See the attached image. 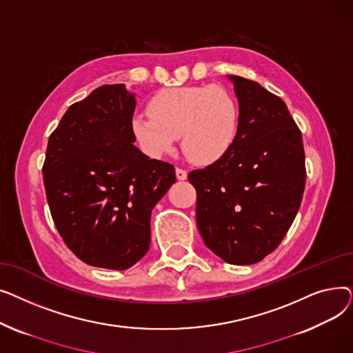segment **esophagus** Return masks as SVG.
<instances>
[{
	"mask_svg": "<svg viewBox=\"0 0 353 353\" xmlns=\"http://www.w3.org/2000/svg\"><path fill=\"white\" fill-rule=\"evenodd\" d=\"M176 177H177V180H186L188 179V172L186 170H183V169H176Z\"/></svg>",
	"mask_w": 353,
	"mask_h": 353,
	"instance_id": "34e87169",
	"label": "esophagus"
}]
</instances>
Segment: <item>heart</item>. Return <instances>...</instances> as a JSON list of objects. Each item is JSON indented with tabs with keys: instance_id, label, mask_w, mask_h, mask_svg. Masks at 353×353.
Masks as SVG:
<instances>
[{
	"instance_id": "heart-1",
	"label": "heart",
	"mask_w": 353,
	"mask_h": 353,
	"mask_svg": "<svg viewBox=\"0 0 353 353\" xmlns=\"http://www.w3.org/2000/svg\"><path fill=\"white\" fill-rule=\"evenodd\" d=\"M147 110L148 114L130 119V132L140 152L153 160L170 154L180 136L192 161L213 164L232 150L239 134L237 99L220 85L164 88L148 100Z\"/></svg>"
}]
</instances>
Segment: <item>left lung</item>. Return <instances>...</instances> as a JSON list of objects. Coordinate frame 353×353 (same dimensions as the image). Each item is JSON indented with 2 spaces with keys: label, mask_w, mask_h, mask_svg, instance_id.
<instances>
[{
  "label": "left lung",
  "mask_w": 353,
  "mask_h": 353,
  "mask_svg": "<svg viewBox=\"0 0 353 353\" xmlns=\"http://www.w3.org/2000/svg\"><path fill=\"white\" fill-rule=\"evenodd\" d=\"M240 107L232 150L189 180L205 245L230 265H253L288 233L305 190L301 130L283 100L261 84L228 76Z\"/></svg>",
  "instance_id": "left-lung-1"
}]
</instances>
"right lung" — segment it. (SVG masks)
I'll return each mask as SVG.
<instances>
[{
    "instance_id": "obj_1",
    "label": "right lung",
    "mask_w": 353,
    "mask_h": 353,
    "mask_svg": "<svg viewBox=\"0 0 353 353\" xmlns=\"http://www.w3.org/2000/svg\"><path fill=\"white\" fill-rule=\"evenodd\" d=\"M136 94L101 85L68 107L43 165L54 225L90 266L125 270L150 248V216L176 181L174 167L134 145Z\"/></svg>"
}]
</instances>
